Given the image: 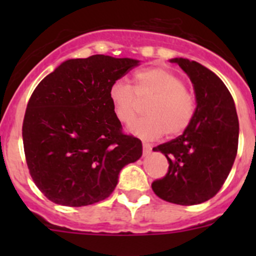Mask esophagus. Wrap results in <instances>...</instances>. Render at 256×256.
I'll use <instances>...</instances> for the list:
<instances>
[{"label":"esophagus","instance_id":"obj_1","mask_svg":"<svg viewBox=\"0 0 256 256\" xmlns=\"http://www.w3.org/2000/svg\"><path fill=\"white\" fill-rule=\"evenodd\" d=\"M142 147H144V156H148V154H151V144L144 141Z\"/></svg>","mask_w":256,"mask_h":256}]
</instances>
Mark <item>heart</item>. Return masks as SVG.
I'll use <instances>...</instances> for the list:
<instances>
[{"mask_svg": "<svg viewBox=\"0 0 256 256\" xmlns=\"http://www.w3.org/2000/svg\"><path fill=\"white\" fill-rule=\"evenodd\" d=\"M144 118L131 124L128 130L144 138H157L168 132L177 136L184 132L196 115L194 95L184 88L180 76L168 69L147 68L138 72L134 88L125 80H116L109 90L115 118L130 124L140 110V102L150 99Z\"/></svg>", "mask_w": 256, "mask_h": 256, "instance_id": "obj_1", "label": "heart"}]
</instances>
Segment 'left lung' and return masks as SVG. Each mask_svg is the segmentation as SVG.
Listing matches in <instances>:
<instances>
[{
	"label": "left lung",
	"mask_w": 256,
	"mask_h": 256,
	"mask_svg": "<svg viewBox=\"0 0 256 256\" xmlns=\"http://www.w3.org/2000/svg\"><path fill=\"white\" fill-rule=\"evenodd\" d=\"M190 76L197 109L190 128L174 140L154 147L167 157L168 172L152 183L161 200L180 206L213 198L226 182L238 151L239 120L228 88L202 64L171 59Z\"/></svg>",
	"instance_id": "8db88e82"
}]
</instances>
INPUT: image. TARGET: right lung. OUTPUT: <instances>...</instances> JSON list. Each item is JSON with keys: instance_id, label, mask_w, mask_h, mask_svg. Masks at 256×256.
<instances>
[{"instance_id": "right-lung-1", "label": "right lung", "mask_w": 256, "mask_h": 256, "mask_svg": "<svg viewBox=\"0 0 256 256\" xmlns=\"http://www.w3.org/2000/svg\"><path fill=\"white\" fill-rule=\"evenodd\" d=\"M140 62L96 54L69 59L33 92L22 126L26 161L38 190L68 207L109 197L142 144L122 132L109 90Z\"/></svg>"}]
</instances>
